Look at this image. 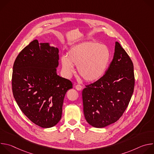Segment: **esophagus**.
Here are the masks:
<instances>
[{
    "label": "esophagus",
    "mask_w": 154,
    "mask_h": 154,
    "mask_svg": "<svg viewBox=\"0 0 154 154\" xmlns=\"http://www.w3.org/2000/svg\"><path fill=\"white\" fill-rule=\"evenodd\" d=\"M75 89H76L77 90L80 91V90L82 89V86L80 85H79V84H77V85H76L75 86Z\"/></svg>",
    "instance_id": "34e87169"
}]
</instances>
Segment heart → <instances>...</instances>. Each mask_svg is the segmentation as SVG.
I'll use <instances>...</instances> for the list:
<instances>
[{"label":"heart","mask_w":154,"mask_h":154,"mask_svg":"<svg viewBox=\"0 0 154 154\" xmlns=\"http://www.w3.org/2000/svg\"><path fill=\"white\" fill-rule=\"evenodd\" d=\"M112 58L109 48L94 41L83 42L71 47L67 56L61 57L65 73L70 75L77 66L79 74L86 81L93 82L105 73Z\"/></svg>","instance_id":"heart-1"}]
</instances>
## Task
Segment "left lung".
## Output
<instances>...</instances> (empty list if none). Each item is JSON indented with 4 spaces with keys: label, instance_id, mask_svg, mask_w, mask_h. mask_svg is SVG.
Returning a JSON list of instances; mask_svg holds the SVG:
<instances>
[{
    "label": "left lung",
    "instance_id": "left-lung-1",
    "mask_svg": "<svg viewBox=\"0 0 154 154\" xmlns=\"http://www.w3.org/2000/svg\"><path fill=\"white\" fill-rule=\"evenodd\" d=\"M85 86L82 99L88 123L102 128L119 120L132 96L135 75L133 62L118 42L105 74Z\"/></svg>",
    "mask_w": 154,
    "mask_h": 154
}]
</instances>
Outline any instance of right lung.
Wrapping results in <instances>:
<instances>
[{
  "instance_id": "right-lung-1",
  "label": "right lung",
  "mask_w": 154,
  "mask_h": 154,
  "mask_svg": "<svg viewBox=\"0 0 154 154\" xmlns=\"http://www.w3.org/2000/svg\"><path fill=\"white\" fill-rule=\"evenodd\" d=\"M58 49L32 41L17 56L12 74L13 96L20 110L42 128L61 119L64 97L72 82L57 74Z\"/></svg>"
}]
</instances>
